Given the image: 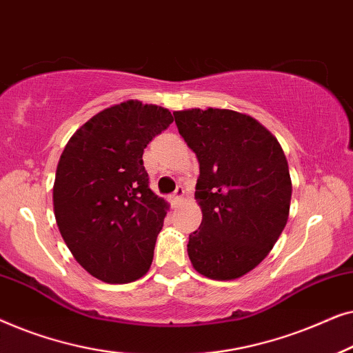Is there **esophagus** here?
<instances>
[{
	"label": "esophagus",
	"instance_id": "obj_1",
	"mask_svg": "<svg viewBox=\"0 0 353 353\" xmlns=\"http://www.w3.org/2000/svg\"><path fill=\"white\" fill-rule=\"evenodd\" d=\"M183 196H185V190H183V186H178L176 191H175V194L172 196L173 204H178V202H181L183 201Z\"/></svg>",
	"mask_w": 353,
	"mask_h": 353
}]
</instances>
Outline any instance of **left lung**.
I'll list each match as a JSON object with an SVG mask.
<instances>
[{
    "label": "left lung",
    "mask_w": 353,
    "mask_h": 353,
    "mask_svg": "<svg viewBox=\"0 0 353 353\" xmlns=\"http://www.w3.org/2000/svg\"><path fill=\"white\" fill-rule=\"evenodd\" d=\"M175 123L199 161V230L188 255L210 279L241 278L270 254L288 223L292 183L278 139L250 115L176 110Z\"/></svg>",
    "instance_id": "obj_1"
}]
</instances>
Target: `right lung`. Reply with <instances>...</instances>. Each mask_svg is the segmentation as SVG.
Masks as SVG:
<instances>
[{
	"label": "right lung",
	"mask_w": 353,
	"mask_h": 353,
	"mask_svg": "<svg viewBox=\"0 0 353 353\" xmlns=\"http://www.w3.org/2000/svg\"><path fill=\"white\" fill-rule=\"evenodd\" d=\"M172 122L168 109L130 99L81 125L61 154L57 226L77 262L101 281H137L151 267L168 205L149 188L143 152Z\"/></svg>",
	"instance_id": "1"
}]
</instances>
